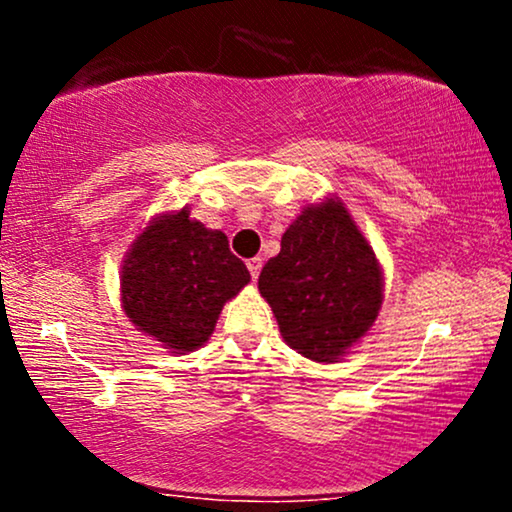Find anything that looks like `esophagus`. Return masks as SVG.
Returning a JSON list of instances; mask_svg holds the SVG:
<instances>
[{
    "mask_svg": "<svg viewBox=\"0 0 512 512\" xmlns=\"http://www.w3.org/2000/svg\"><path fill=\"white\" fill-rule=\"evenodd\" d=\"M248 269H250L252 281H257V276H260V272H262V260H260V257H252V260H248Z\"/></svg>",
    "mask_w": 512,
    "mask_h": 512,
    "instance_id": "1",
    "label": "esophagus"
}]
</instances>
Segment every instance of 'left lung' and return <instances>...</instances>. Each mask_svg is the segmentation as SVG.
<instances>
[{
    "instance_id": "obj_1",
    "label": "left lung",
    "mask_w": 512,
    "mask_h": 512,
    "mask_svg": "<svg viewBox=\"0 0 512 512\" xmlns=\"http://www.w3.org/2000/svg\"><path fill=\"white\" fill-rule=\"evenodd\" d=\"M260 293L284 342L317 363H332L370 330L383 303L375 252L342 202L308 207L262 267Z\"/></svg>"
}]
</instances>
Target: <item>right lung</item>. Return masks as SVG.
I'll return each mask as SVG.
<instances>
[{"label":"right lung","instance_id":"right-lung-1","mask_svg":"<svg viewBox=\"0 0 512 512\" xmlns=\"http://www.w3.org/2000/svg\"><path fill=\"white\" fill-rule=\"evenodd\" d=\"M248 281L228 238L182 209L151 223L132 245L122 267V308L139 330L178 354L207 342L223 303Z\"/></svg>","mask_w":512,"mask_h":512}]
</instances>
